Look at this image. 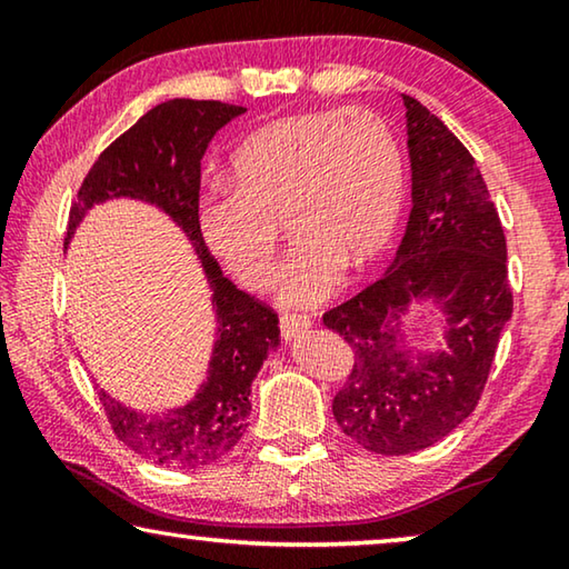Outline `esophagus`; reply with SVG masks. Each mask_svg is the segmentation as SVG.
Listing matches in <instances>:
<instances>
[{"label":"esophagus","instance_id":"34e87169","mask_svg":"<svg viewBox=\"0 0 569 569\" xmlns=\"http://www.w3.org/2000/svg\"><path fill=\"white\" fill-rule=\"evenodd\" d=\"M308 326H311V319H308V316H298V313L281 316L283 339H296V336H301Z\"/></svg>","mask_w":569,"mask_h":569}]
</instances>
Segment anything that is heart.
I'll return each instance as SVG.
<instances>
[{"label":"heart","mask_w":569,"mask_h":569,"mask_svg":"<svg viewBox=\"0 0 569 569\" xmlns=\"http://www.w3.org/2000/svg\"><path fill=\"white\" fill-rule=\"evenodd\" d=\"M233 186L206 192L198 228L240 283L276 278L281 223L296 238L281 276L286 306H316L343 268L363 273L387 253L403 208V160L391 130L363 108L266 122L230 158Z\"/></svg>","instance_id":"b5f03b06"}]
</instances>
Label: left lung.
Instances as JSON below:
<instances>
[{"mask_svg": "<svg viewBox=\"0 0 569 569\" xmlns=\"http://www.w3.org/2000/svg\"><path fill=\"white\" fill-rule=\"evenodd\" d=\"M411 158V216L379 281L323 313L351 346L353 366L333 397L346 437L401 457L451 435L481 399L512 316L507 240L475 158L437 114L401 94ZM446 308L448 349L413 360L398 346L411 300Z\"/></svg>", "mask_w": 569, "mask_h": 569, "instance_id": "1", "label": "left lung"}]
</instances>
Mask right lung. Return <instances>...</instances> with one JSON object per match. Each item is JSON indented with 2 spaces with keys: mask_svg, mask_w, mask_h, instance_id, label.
Listing matches in <instances>:
<instances>
[{
  "mask_svg": "<svg viewBox=\"0 0 569 569\" xmlns=\"http://www.w3.org/2000/svg\"><path fill=\"white\" fill-rule=\"evenodd\" d=\"M246 108L218 100H168L102 150L84 176L67 220V240L94 203L138 198L158 206L186 230L213 291L218 339L208 381L170 413L132 411L98 391L114 437L150 461L172 469H198L220 459L246 435L250 383L278 346V313L220 273L198 228L200 160L213 134Z\"/></svg>",
  "mask_w": 569,
  "mask_h": 569,
  "instance_id": "obj_1",
  "label": "right lung"
}]
</instances>
